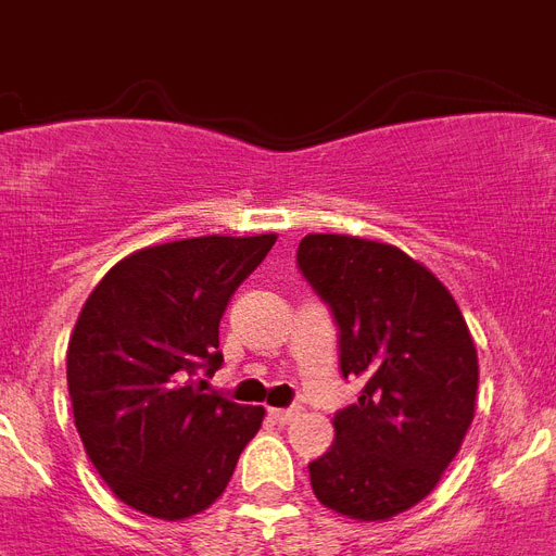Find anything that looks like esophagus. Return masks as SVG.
Segmentation results:
<instances>
[{
    "label": "esophagus",
    "mask_w": 556,
    "mask_h": 556,
    "mask_svg": "<svg viewBox=\"0 0 556 556\" xmlns=\"http://www.w3.org/2000/svg\"><path fill=\"white\" fill-rule=\"evenodd\" d=\"M268 415H270V418H274V421H277V424H288V421H291V418H294V415H296V409H294V406H288V409H286V406H270Z\"/></svg>",
    "instance_id": "esophagus-1"
}]
</instances>
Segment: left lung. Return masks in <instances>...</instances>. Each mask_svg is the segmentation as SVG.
<instances>
[{
  "label": "left lung",
  "instance_id": "left-lung-1",
  "mask_svg": "<svg viewBox=\"0 0 556 556\" xmlns=\"http://www.w3.org/2000/svg\"><path fill=\"white\" fill-rule=\"evenodd\" d=\"M296 265L340 329V371L364 380L308 465L314 496L349 519L404 514L439 484L476 413L479 357L456 300L395 244L308 233Z\"/></svg>",
  "mask_w": 556,
  "mask_h": 556
}]
</instances>
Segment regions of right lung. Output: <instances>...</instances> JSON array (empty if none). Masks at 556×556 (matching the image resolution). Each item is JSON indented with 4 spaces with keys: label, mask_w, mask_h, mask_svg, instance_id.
<instances>
[{
    "label": "right lung",
    "mask_w": 556,
    "mask_h": 556,
    "mask_svg": "<svg viewBox=\"0 0 556 556\" xmlns=\"http://www.w3.org/2000/svg\"><path fill=\"white\" fill-rule=\"evenodd\" d=\"M277 233L195 236L135 251L100 279L68 340L86 456L117 500L178 522L225 493L265 409L204 392L218 320Z\"/></svg>",
    "instance_id": "add662e5"
}]
</instances>
